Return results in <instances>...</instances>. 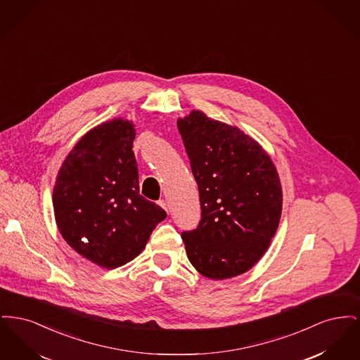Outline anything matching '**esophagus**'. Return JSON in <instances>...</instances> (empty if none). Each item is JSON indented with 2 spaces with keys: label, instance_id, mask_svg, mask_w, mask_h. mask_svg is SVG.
<instances>
[{
  "label": "esophagus",
  "instance_id": "1",
  "mask_svg": "<svg viewBox=\"0 0 360 360\" xmlns=\"http://www.w3.org/2000/svg\"><path fill=\"white\" fill-rule=\"evenodd\" d=\"M158 204L162 206L166 212H169V204H167V201H166V200H159V201H158Z\"/></svg>",
  "mask_w": 360,
  "mask_h": 360
}]
</instances>
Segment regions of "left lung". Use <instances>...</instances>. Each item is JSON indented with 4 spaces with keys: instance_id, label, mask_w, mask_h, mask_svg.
I'll return each mask as SVG.
<instances>
[{
    "instance_id": "obj_1",
    "label": "left lung",
    "mask_w": 360,
    "mask_h": 360,
    "mask_svg": "<svg viewBox=\"0 0 360 360\" xmlns=\"http://www.w3.org/2000/svg\"><path fill=\"white\" fill-rule=\"evenodd\" d=\"M176 124L202 210L198 226L182 232L188 260L210 279L243 274L263 257L281 220L274 163L252 137L200 110Z\"/></svg>"
}]
</instances>
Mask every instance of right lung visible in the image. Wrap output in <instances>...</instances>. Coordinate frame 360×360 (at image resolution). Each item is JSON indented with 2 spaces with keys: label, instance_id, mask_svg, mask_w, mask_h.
<instances>
[{
  "label": "right lung",
  "instance_id": "obj_1",
  "mask_svg": "<svg viewBox=\"0 0 360 360\" xmlns=\"http://www.w3.org/2000/svg\"><path fill=\"white\" fill-rule=\"evenodd\" d=\"M131 121L89 131L65 159L52 194L60 235L79 255L116 269L143 251L167 213L139 193Z\"/></svg>",
  "mask_w": 360,
  "mask_h": 360
}]
</instances>
